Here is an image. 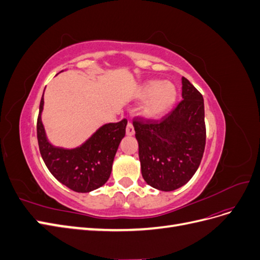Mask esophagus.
<instances>
[{
    "mask_svg": "<svg viewBox=\"0 0 260 260\" xmlns=\"http://www.w3.org/2000/svg\"><path fill=\"white\" fill-rule=\"evenodd\" d=\"M125 133H127V136H129V137H132L133 135H135V128H133L131 122H128L127 128H125Z\"/></svg>",
    "mask_w": 260,
    "mask_h": 260,
    "instance_id": "34e87169",
    "label": "esophagus"
}]
</instances>
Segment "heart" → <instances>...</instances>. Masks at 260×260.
<instances>
[{
  "label": "heart",
  "instance_id": "1",
  "mask_svg": "<svg viewBox=\"0 0 260 260\" xmlns=\"http://www.w3.org/2000/svg\"><path fill=\"white\" fill-rule=\"evenodd\" d=\"M137 98L140 101H145L141 108L142 115L146 119L157 120L171 111L177 101L178 91L170 82L152 79L140 86Z\"/></svg>",
  "mask_w": 260,
  "mask_h": 260
}]
</instances>
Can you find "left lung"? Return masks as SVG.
<instances>
[{
  "instance_id": "obj_1",
  "label": "left lung",
  "mask_w": 260,
  "mask_h": 260,
  "mask_svg": "<svg viewBox=\"0 0 260 260\" xmlns=\"http://www.w3.org/2000/svg\"><path fill=\"white\" fill-rule=\"evenodd\" d=\"M182 102L160 121H133L145 182L159 191H175L198 170L206 143L202 94L182 77Z\"/></svg>"
}]
</instances>
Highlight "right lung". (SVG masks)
I'll return each instance as SVG.
<instances>
[{"mask_svg": "<svg viewBox=\"0 0 260 260\" xmlns=\"http://www.w3.org/2000/svg\"><path fill=\"white\" fill-rule=\"evenodd\" d=\"M43 95L39 109L37 133L39 148L46 167L61 184L78 193H89L104 185L111 177L115 155L125 135L128 121L123 119L102 125L79 146H55L48 139L42 123Z\"/></svg>", "mask_w": 260, "mask_h": 260, "instance_id": "add662e5", "label": "right lung"}]
</instances>
